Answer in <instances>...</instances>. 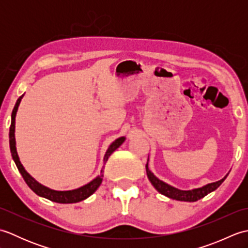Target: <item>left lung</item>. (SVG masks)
Here are the masks:
<instances>
[{
    "label": "left lung",
    "mask_w": 248,
    "mask_h": 248,
    "mask_svg": "<svg viewBox=\"0 0 248 248\" xmlns=\"http://www.w3.org/2000/svg\"><path fill=\"white\" fill-rule=\"evenodd\" d=\"M149 161V159H148ZM146 172H147V177H148L149 181L151 182L152 186H155V188L156 189L157 192L161 193L164 196L175 199V200H179V202H197V200L203 198L204 196H207L209 193H211L213 191H215L220 184L224 182V180L227 178L228 173L226 175L223 179L217 181V182H212L209 184H205V186L198 187V188H193V189H188V191H183V189H179L177 187H173L170 184L165 183L164 181L160 180L159 178H156L154 172H151V170H149L148 167V162L146 164Z\"/></svg>",
    "instance_id": "1"
}]
</instances>
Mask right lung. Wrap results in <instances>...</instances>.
I'll use <instances>...</instances> for the list:
<instances>
[{
	"label": "right lung",
	"instance_id": "1",
	"mask_svg": "<svg viewBox=\"0 0 248 248\" xmlns=\"http://www.w3.org/2000/svg\"><path fill=\"white\" fill-rule=\"evenodd\" d=\"M22 98H23V94L17 100V102H16V105H15L13 113H12V124H10V129H9V147H10V152H12L13 160L15 161L16 165H17L20 173L22 175L24 181L30 186L31 191L36 193L38 196L46 198L54 202L76 203V202H82V200L88 198L91 195H93L94 192L97 191V188L100 186V184H101L102 179H103V170H101V173H100L99 176H97L91 182L85 184V186H83L76 188V189H71V191H55V189L46 187V186H43L41 183H39L38 181H36L35 179L25 170L23 165L21 164L18 152H17V148H16L15 124H16V115H17L19 104L21 102V100H22ZM124 140H125L124 136H121V138L115 140L113 143L108 146V148L107 152H105L104 157H103L104 164L108 160L109 155H112L116 149L119 148V147L123 145Z\"/></svg>",
	"mask_w": 248,
	"mask_h": 248
}]
</instances>
